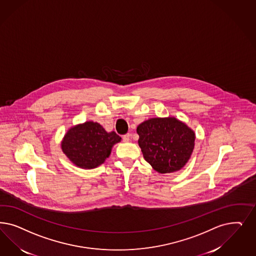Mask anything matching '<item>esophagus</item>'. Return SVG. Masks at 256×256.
<instances>
[{
	"instance_id": "1",
	"label": "esophagus",
	"mask_w": 256,
	"mask_h": 256,
	"mask_svg": "<svg viewBox=\"0 0 256 256\" xmlns=\"http://www.w3.org/2000/svg\"><path fill=\"white\" fill-rule=\"evenodd\" d=\"M122 140H124V142H129L130 140H131V134H124V136H122Z\"/></svg>"
}]
</instances>
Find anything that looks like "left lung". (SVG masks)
Returning a JSON list of instances; mask_svg holds the SVG:
<instances>
[{
	"mask_svg": "<svg viewBox=\"0 0 256 256\" xmlns=\"http://www.w3.org/2000/svg\"><path fill=\"white\" fill-rule=\"evenodd\" d=\"M144 159L159 174H172L188 162L195 132L174 116L152 118L136 128Z\"/></svg>",
	"mask_w": 256,
	"mask_h": 256,
	"instance_id": "left-lung-1",
	"label": "left lung"
}]
</instances>
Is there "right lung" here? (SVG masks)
<instances>
[{
    "instance_id": "add662e5",
    "label": "right lung",
    "mask_w": 256,
    "mask_h": 256,
    "mask_svg": "<svg viewBox=\"0 0 256 256\" xmlns=\"http://www.w3.org/2000/svg\"><path fill=\"white\" fill-rule=\"evenodd\" d=\"M120 140L114 131L108 132L98 122H86L68 130L61 148L76 166L91 170L104 164L113 146Z\"/></svg>"
}]
</instances>
